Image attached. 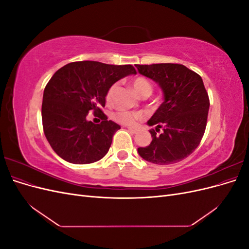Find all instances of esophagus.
I'll return each mask as SVG.
<instances>
[{
  "label": "esophagus",
  "instance_id": "esophagus-1",
  "mask_svg": "<svg viewBox=\"0 0 249 249\" xmlns=\"http://www.w3.org/2000/svg\"><path fill=\"white\" fill-rule=\"evenodd\" d=\"M127 130H129V131H130V132H132V133H134V134L138 133V129H136V127H132V126H130V127H127Z\"/></svg>",
  "mask_w": 249,
  "mask_h": 249
}]
</instances>
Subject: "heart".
<instances>
[{"label": "heart", "instance_id": "obj_1", "mask_svg": "<svg viewBox=\"0 0 249 249\" xmlns=\"http://www.w3.org/2000/svg\"><path fill=\"white\" fill-rule=\"evenodd\" d=\"M133 87L136 90V92L139 93L141 96H148L153 92V85L150 84V82L143 78V77H137L133 80ZM116 88V84H113L109 87L106 93V101L107 103H111L113 93ZM143 114L142 112L139 111H127V110H118L114 114H113V119L116 123L122 124L124 125H132L136 124L138 120L142 119Z\"/></svg>", "mask_w": 249, "mask_h": 249}]
</instances>
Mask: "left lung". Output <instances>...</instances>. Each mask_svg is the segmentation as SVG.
<instances>
[{"mask_svg": "<svg viewBox=\"0 0 249 249\" xmlns=\"http://www.w3.org/2000/svg\"><path fill=\"white\" fill-rule=\"evenodd\" d=\"M163 90L164 102L148 122L149 145L139 147L143 159L159 165L178 163L197 148L206 131L210 100L201 77L178 63L136 65Z\"/></svg>", "mask_w": 249, "mask_h": 249, "instance_id": "8db88e82", "label": "left lung"}]
</instances>
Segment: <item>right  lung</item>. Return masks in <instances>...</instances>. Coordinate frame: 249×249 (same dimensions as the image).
<instances>
[{"label":"right lung","mask_w":249,"mask_h":249,"mask_svg":"<svg viewBox=\"0 0 249 249\" xmlns=\"http://www.w3.org/2000/svg\"><path fill=\"white\" fill-rule=\"evenodd\" d=\"M136 73L131 64L78 61L64 65L44 88L41 117L46 138L54 152L72 164H89L108 153L120 126L103 112L111 85ZM92 110L102 119L94 125L86 117Z\"/></svg>","instance_id":"1"}]
</instances>
